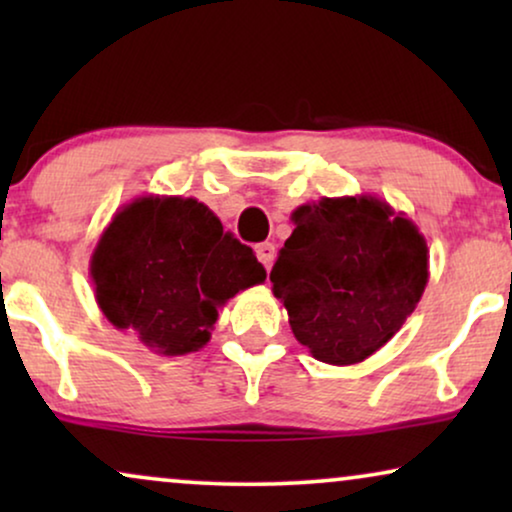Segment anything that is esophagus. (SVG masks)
<instances>
[{
	"label": "esophagus",
	"instance_id": "obj_1",
	"mask_svg": "<svg viewBox=\"0 0 512 512\" xmlns=\"http://www.w3.org/2000/svg\"><path fill=\"white\" fill-rule=\"evenodd\" d=\"M256 256H258V261L265 265V270H270L272 268V261H275V244H270V242L258 244Z\"/></svg>",
	"mask_w": 512,
	"mask_h": 512
}]
</instances>
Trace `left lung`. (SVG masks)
<instances>
[{
	"mask_svg": "<svg viewBox=\"0 0 512 512\" xmlns=\"http://www.w3.org/2000/svg\"><path fill=\"white\" fill-rule=\"evenodd\" d=\"M270 282L314 359L352 366L401 331L429 282V247L373 195L321 198L291 214Z\"/></svg>",
	"mask_w": 512,
	"mask_h": 512,
	"instance_id": "left-lung-1",
	"label": "left lung"
}]
</instances>
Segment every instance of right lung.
<instances>
[{
    "instance_id": "add662e5",
    "label": "right lung",
    "mask_w": 512,
    "mask_h": 512,
    "mask_svg": "<svg viewBox=\"0 0 512 512\" xmlns=\"http://www.w3.org/2000/svg\"><path fill=\"white\" fill-rule=\"evenodd\" d=\"M104 317L163 356L198 352L219 307L261 284L265 268L212 209L181 195H142L114 214L90 256Z\"/></svg>"
}]
</instances>
